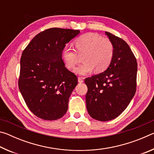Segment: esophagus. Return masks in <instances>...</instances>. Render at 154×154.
<instances>
[{"label":"esophagus","mask_w":154,"mask_h":154,"mask_svg":"<svg viewBox=\"0 0 154 154\" xmlns=\"http://www.w3.org/2000/svg\"><path fill=\"white\" fill-rule=\"evenodd\" d=\"M78 82L80 83H83V78L82 77H78Z\"/></svg>","instance_id":"obj_1"}]
</instances>
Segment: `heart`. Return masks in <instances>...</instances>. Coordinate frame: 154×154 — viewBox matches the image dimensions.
<instances>
[{"instance_id": "b5f03b06", "label": "heart", "mask_w": 154, "mask_h": 154, "mask_svg": "<svg viewBox=\"0 0 154 154\" xmlns=\"http://www.w3.org/2000/svg\"><path fill=\"white\" fill-rule=\"evenodd\" d=\"M76 51L71 46L66 45L62 52V56L66 66L72 69L79 62L82 56L83 62L74 70L79 75H86L94 70L103 72L111 64L114 54V46L110 38L102 37L97 33L88 32L80 36L75 41Z\"/></svg>"}]
</instances>
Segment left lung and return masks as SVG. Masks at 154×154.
Instances as JSON below:
<instances>
[{"instance_id":"1","label":"left lung","mask_w":154,"mask_h":154,"mask_svg":"<svg viewBox=\"0 0 154 154\" xmlns=\"http://www.w3.org/2000/svg\"><path fill=\"white\" fill-rule=\"evenodd\" d=\"M114 46L107 69L85 79L88 113L101 122L118 117L129 105L137 88V62L129 45L122 38L105 32Z\"/></svg>"}]
</instances>
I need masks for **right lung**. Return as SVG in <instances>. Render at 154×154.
<instances>
[{"label": "right lung", "mask_w": 154, "mask_h": 154, "mask_svg": "<svg viewBox=\"0 0 154 154\" xmlns=\"http://www.w3.org/2000/svg\"><path fill=\"white\" fill-rule=\"evenodd\" d=\"M80 32L51 28L34 37L22 52L18 85L32 113L45 120H56L66 113L77 77L62 58L64 47Z\"/></svg>", "instance_id": "obj_1"}]
</instances>
